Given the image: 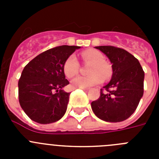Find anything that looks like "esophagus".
Wrapping results in <instances>:
<instances>
[{"label":"esophagus","instance_id":"obj_1","mask_svg":"<svg viewBox=\"0 0 159 159\" xmlns=\"http://www.w3.org/2000/svg\"><path fill=\"white\" fill-rule=\"evenodd\" d=\"M83 90H84L85 92H88V91H89V89H88V88H83Z\"/></svg>","mask_w":159,"mask_h":159}]
</instances>
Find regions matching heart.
Segmentation results:
<instances>
[{
    "label": "heart",
    "instance_id": "obj_1",
    "mask_svg": "<svg viewBox=\"0 0 159 159\" xmlns=\"http://www.w3.org/2000/svg\"><path fill=\"white\" fill-rule=\"evenodd\" d=\"M84 62L92 63L88 68L87 76H77L73 79L71 86L73 88H88L99 84L103 81V78L107 79L111 75L112 71L110 64L104 61L103 55L95 49H88L81 53ZM80 70V64L76 57L71 55L66 60L64 64V75L67 78L75 76Z\"/></svg>",
    "mask_w": 159,
    "mask_h": 159
}]
</instances>
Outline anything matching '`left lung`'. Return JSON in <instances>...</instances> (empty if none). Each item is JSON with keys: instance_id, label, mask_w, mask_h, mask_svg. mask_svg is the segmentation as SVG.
<instances>
[{"instance_id": "8db88e82", "label": "left lung", "mask_w": 159, "mask_h": 159, "mask_svg": "<svg viewBox=\"0 0 159 159\" xmlns=\"http://www.w3.org/2000/svg\"><path fill=\"white\" fill-rule=\"evenodd\" d=\"M112 64L109 84L100 89V96L92 102L95 116L111 123L124 121L136 110L143 95L144 71L139 60L128 52L115 46H98Z\"/></svg>"}]
</instances>
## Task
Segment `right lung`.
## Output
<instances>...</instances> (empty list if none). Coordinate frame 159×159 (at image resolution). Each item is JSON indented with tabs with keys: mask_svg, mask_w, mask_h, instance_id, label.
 Masks as SVG:
<instances>
[{
	"mask_svg": "<svg viewBox=\"0 0 159 159\" xmlns=\"http://www.w3.org/2000/svg\"><path fill=\"white\" fill-rule=\"evenodd\" d=\"M79 46L62 45L38 55L25 66L18 82L20 105L32 120L41 124L60 120L65 114L70 93L64 64Z\"/></svg>",
	"mask_w": 159,
	"mask_h": 159,
	"instance_id": "obj_1",
	"label": "right lung"
}]
</instances>
